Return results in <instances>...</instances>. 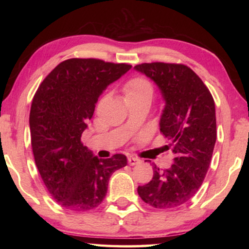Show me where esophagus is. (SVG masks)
I'll return each mask as SVG.
<instances>
[{
	"label": "esophagus",
	"mask_w": 249,
	"mask_h": 249,
	"mask_svg": "<svg viewBox=\"0 0 249 249\" xmlns=\"http://www.w3.org/2000/svg\"><path fill=\"white\" fill-rule=\"evenodd\" d=\"M140 162H141V159H138L136 157H128V163L130 166H135Z\"/></svg>",
	"instance_id": "34e87169"
}]
</instances>
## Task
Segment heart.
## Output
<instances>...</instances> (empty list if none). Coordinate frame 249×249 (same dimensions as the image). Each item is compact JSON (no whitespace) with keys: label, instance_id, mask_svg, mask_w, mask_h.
<instances>
[{"label":"heart","instance_id":"1","mask_svg":"<svg viewBox=\"0 0 249 249\" xmlns=\"http://www.w3.org/2000/svg\"><path fill=\"white\" fill-rule=\"evenodd\" d=\"M153 86L148 80L144 78H134L129 80L125 86V95L126 98H153Z\"/></svg>","mask_w":249,"mask_h":249}]
</instances>
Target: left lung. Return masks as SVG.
<instances>
[{"mask_svg": "<svg viewBox=\"0 0 249 249\" xmlns=\"http://www.w3.org/2000/svg\"><path fill=\"white\" fill-rule=\"evenodd\" d=\"M134 69L157 84L163 100L159 126L175 155L170 168L160 170L137 192L156 209H175L190 201L208 172L216 142L215 104L208 88L184 65L142 64Z\"/></svg>", "mask_w": 249, "mask_h": 249, "instance_id": "1", "label": "left lung"}]
</instances>
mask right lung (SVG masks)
<instances>
[{
    "label": "right lung",
    "instance_id": "obj_1",
    "mask_svg": "<svg viewBox=\"0 0 249 249\" xmlns=\"http://www.w3.org/2000/svg\"><path fill=\"white\" fill-rule=\"evenodd\" d=\"M132 68L100 59H68L50 72L33 99L29 128L34 158L53 199L71 211H90L107 196L109 177L127 165L116 154L93 155L81 135L100 95Z\"/></svg>",
    "mask_w": 249,
    "mask_h": 249
}]
</instances>
